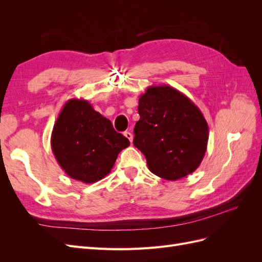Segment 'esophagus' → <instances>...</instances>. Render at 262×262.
I'll return each mask as SVG.
<instances>
[{"label":"esophagus","mask_w":262,"mask_h":262,"mask_svg":"<svg viewBox=\"0 0 262 262\" xmlns=\"http://www.w3.org/2000/svg\"><path fill=\"white\" fill-rule=\"evenodd\" d=\"M123 134H124V137H125L126 139H128V140L131 142V143H132V141H133V136H132V133H131V132H129V131H125Z\"/></svg>","instance_id":"1"}]
</instances>
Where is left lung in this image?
Masks as SVG:
<instances>
[{
    "label": "left lung",
    "instance_id": "1",
    "mask_svg": "<svg viewBox=\"0 0 262 262\" xmlns=\"http://www.w3.org/2000/svg\"><path fill=\"white\" fill-rule=\"evenodd\" d=\"M138 110L133 144L144 154L150 172L173 181L199 167L209 126L186 95L168 85L149 86L140 96Z\"/></svg>",
    "mask_w": 262,
    "mask_h": 262
}]
</instances>
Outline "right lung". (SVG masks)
<instances>
[{
	"label": "right lung",
	"instance_id": "obj_1",
	"mask_svg": "<svg viewBox=\"0 0 262 262\" xmlns=\"http://www.w3.org/2000/svg\"><path fill=\"white\" fill-rule=\"evenodd\" d=\"M130 141L84 99H70L53 125L51 148L67 175L84 184L107 176Z\"/></svg>",
	"mask_w": 262,
	"mask_h": 262
}]
</instances>
